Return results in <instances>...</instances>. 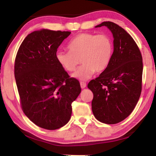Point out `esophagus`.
Segmentation results:
<instances>
[{"label": "esophagus", "mask_w": 156, "mask_h": 156, "mask_svg": "<svg viewBox=\"0 0 156 156\" xmlns=\"http://www.w3.org/2000/svg\"><path fill=\"white\" fill-rule=\"evenodd\" d=\"M80 86H81V87H82V89L85 88V87H87L86 82H80Z\"/></svg>", "instance_id": "34e87169"}]
</instances>
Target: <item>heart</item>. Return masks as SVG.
I'll return each mask as SVG.
<instances>
[{
  "mask_svg": "<svg viewBox=\"0 0 156 156\" xmlns=\"http://www.w3.org/2000/svg\"><path fill=\"white\" fill-rule=\"evenodd\" d=\"M67 47L69 51L56 52L57 61L66 71L73 72L81 60L82 65L72 76L82 80L89 79L95 72L104 71L114 53V42L107 34H78L70 40Z\"/></svg>",
  "mask_w": 156,
  "mask_h": 156,
  "instance_id": "b5f03b06",
  "label": "heart"
}]
</instances>
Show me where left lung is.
Listing matches in <instances>:
<instances>
[{
  "instance_id": "8db88e82",
  "label": "left lung",
  "mask_w": 156,
  "mask_h": 156,
  "mask_svg": "<svg viewBox=\"0 0 156 156\" xmlns=\"http://www.w3.org/2000/svg\"><path fill=\"white\" fill-rule=\"evenodd\" d=\"M114 36V53L108 67L88 84L94 97L95 118L106 124L126 119L138 103L142 90L143 59L133 37L116 23L103 22Z\"/></svg>"
}]
</instances>
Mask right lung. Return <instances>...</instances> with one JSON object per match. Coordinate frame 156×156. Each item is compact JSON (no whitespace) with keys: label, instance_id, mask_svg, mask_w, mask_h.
Returning a JSON list of instances; mask_svg holds the SVG:
<instances>
[{"label":"right lung","instance_id":"add662e5","mask_svg":"<svg viewBox=\"0 0 156 156\" xmlns=\"http://www.w3.org/2000/svg\"><path fill=\"white\" fill-rule=\"evenodd\" d=\"M70 32L41 30L29 34L15 59L14 74L22 110L37 126L56 130L67 124L72 103L81 92L56 59L57 48Z\"/></svg>","mask_w":156,"mask_h":156}]
</instances>
